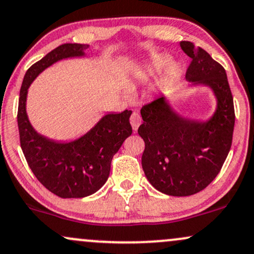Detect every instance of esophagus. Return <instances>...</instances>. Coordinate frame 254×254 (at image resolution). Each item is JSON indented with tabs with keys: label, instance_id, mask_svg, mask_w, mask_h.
<instances>
[{
	"label": "esophagus",
	"instance_id": "34e87169",
	"mask_svg": "<svg viewBox=\"0 0 254 254\" xmlns=\"http://www.w3.org/2000/svg\"><path fill=\"white\" fill-rule=\"evenodd\" d=\"M140 124H141V118H140L139 113L134 112L132 116H130V125H132L133 129L136 130L138 129V127L140 126Z\"/></svg>",
	"mask_w": 254,
	"mask_h": 254
}]
</instances>
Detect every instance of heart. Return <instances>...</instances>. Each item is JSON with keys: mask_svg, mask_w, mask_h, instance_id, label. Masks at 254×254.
<instances>
[{"mask_svg": "<svg viewBox=\"0 0 254 254\" xmlns=\"http://www.w3.org/2000/svg\"><path fill=\"white\" fill-rule=\"evenodd\" d=\"M170 63H171V58H170L169 56L158 55V56H154L153 58L151 59L150 67L152 71H156V72H158V71L165 70V68L170 65ZM181 73H182V68L180 65H172L168 72V79L171 80V82H175V80L180 78Z\"/></svg>", "mask_w": 254, "mask_h": 254, "instance_id": "b5f03b06", "label": "heart"}]
</instances>
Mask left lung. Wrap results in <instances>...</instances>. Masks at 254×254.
Listing matches in <instances>:
<instances>
[{
    "label": "left lung",
    "mask_w": 254,
    "mask_h": 254,
    "mask_svg": "<svg viewBox=\"0 0 254 254\" xmlns=\"http://www.w3.org/2000/svg\"><path fill=\"white\" fill-rule=\"evenodd\" d=\"M181 47L192 59L187 80L190 86L210 88L216 109L208 120H193L175 112L162 96L140 110L142 170L158 191L170 196L193 195L214 181L231 150L235 121L225 68L190 41H181Z\"/></svg>",
    "instance_id": "left-lung-1"
}]
</instances>
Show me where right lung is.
Instances as JSON below:
<instances>
[{
	"label": "right lung",
	"mask_w": 254,
	"mask_h": 254,
	"mask_svg": "<svg viewBox=\"0 0 254 254\" xmlns=\"http://www.w3.org/2000/svg\"><path fill=\"white\" fill-rule=\"evenodd\" d=\"M89 45L64 44L47 53L27 70L20 90L17 126L23 154L38 181L62 198L92 195L109 177L110 163L124 141L132 134V110L109 113L84 135L72 141H57L33 128L26 110L32 82L55 63L84 57Z\"/></svg>",
	"instance_id": "right-lung-1"
}]
</instances>
